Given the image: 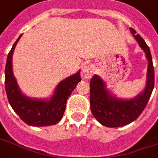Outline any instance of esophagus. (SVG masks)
Returning <instances> with one entry per match:
<instances>
[{"instance_id":"esophagus-1","label":"esophagus","mask_w":158,"mask_h":158,"mask_svg":"<svg viewBox=\"0 0 158 158\" xmlns=\"http://www.w3.org/2000/svg\"><path fill=\"white\" fill-rule=\"evenodd\" d=\"M94 74V69L91 65H84L81 69V76L84 79H89Z\"/></svg>"}]
</instances>
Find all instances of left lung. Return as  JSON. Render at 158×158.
Returning a JSON list of instances; mask_svg holds the SVG:
<instances>
[{"instance_id": "left-lung-1", "label": "left lung", "mask_w": 158, "mask_h": 158, "mask_svg": "<svg viewBox=\"0 0 158 158\" xmlns=\"http://www.w3.org/2000/svg\"><path fill=\"white\" fill-rule=\"evenodd\" d=\"M134 38L145 53L149 66L146 86L141 93L130 99L112 96L108 92L105 83L95 75L90 81V103L93 116L101 124L109 128L121 127L136 120L146 107L154 87V68L150 50L144 40L134 29L129 28Z\"/></svg>"}]
</instances>
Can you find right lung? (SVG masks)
<instances>
[{"mask_svg": "<svg viewBox=\"0 0 158 158\" xmlns=\"http://www.w3.org/2000/svg\"><path fill=\"white\" fill-rule=\"evenodd\" d=\"M22 35H20L10 50L6 61L5 84L8 99L14 112L28 125L38 127L54 125L62 120L67 99L77 84L81 81L80 71L61 81L49 100L26 96L20 91L12 67L13 53Z\"/></svg>", "mask_w": 158, "mask_h": 158, "instance_id": "obj_1", "label": "right lung"}]
</instances>
